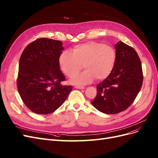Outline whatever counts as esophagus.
Masks as SVG:
<instances>
[{"label": "esophagus", "mask_w": 158, "mask_h": 158, "mask_svg": "<svg viewBox=\"0 0 158 158\" xmlns=\"http://www.w3.org/2000/svg\"><path fill=\"white\" fill-rule=\"evenodd\" d=\"M75 88L78 89H81V90H83V89H85V87L83 86H75Z\"/></svg>", "instance_id": "esophagus-1"}]
</instances>
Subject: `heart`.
I'll return each instance as SVG.
<instances>
[{
  "mask_svg": "<svg viewBox=\"0 0 158 158\" xmlns=\"http://www.w3.org/2000/svg\"><path fill=\"white\" fill-rule=\"evenodd\" d=\"M115 49L106 44L90 41L75 46L72 51L65 50L60 54L58 62L62 72L72 77L82 68L86 69L75 76L71 82L75 85L89 84L96 78L106 79L112 72L116 63Z\"/></svg>",
  "mask_w": 158,
  "mask_h": 158,
  "instance_id": "heart-1",
  "label": "heart"
}]
</instances>
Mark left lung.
<instances>
[{
    "label": "left lung",
    "instance_id": "8db88e82",
    "mask_svg": "<svg viewBox=\"0 0 158 158\" xmlns=\"http://www.w3.org/2000/svg\"><path fill=\"white\" fill-rule=\"evenodd\" d=\"M117 60L112 72L96 86L97 94L91 104L101 112L116 114L133 104L143 81L138 54L120 41L115 44Z\"/></svg>",
    "mask_w": 158,
    "mask_h": 158
}]
</instances>
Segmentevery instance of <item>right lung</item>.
Masks as SVG:
<instances>
[{"label": "right lung", "mask_w": 158, "mask_h": 158, "mask_svg": "<svg viewBox=\"0 0 158 158\" xmlns=\"http://www.w3.org/2000/svg\"><path fill=\"white\" fill-rule=\"evenodd\" d=\"M60 40L38 39L28 44L20 56L17 86L27 108L37 114H51L63 104L72 86L65 81L58 59L64 50Z\"/></svg>", "instance_id": "obj_1"}]
</instances>
